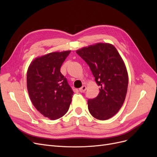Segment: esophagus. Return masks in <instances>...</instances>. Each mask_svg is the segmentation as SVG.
Returning <instances> with one entry per match:
<instances>
[{"label": "esophagus", "mask_w": 157, "mask_h": 157, "mask_svg": "<svg viewBox=\"0 0 157 157\" xmlns=\"http://www.w3.org/2000/svg\"><path fill=\"white\" fill-rule=\"evenodd\" d=\"M86 86H82L81 88L79 89V92H81V93H83V92L86 91Z\"/></svg>", "instance_id": "34e87169"}]
</instances>
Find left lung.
<instances>
[{"instance_id": "1", "label": "left lung", "mask_w": 157, "mask_h": 157, "mask_svg": "<svg viewBox=\"0 0 157 157\" xmlns=\"http://www.w3.org/2000/svg\"><path fill=\"white\" fill-rule=\"evenodd\" d=\"M76 52L89 65L100 87L98 96L88 99L89 112L98 120H107L118 112L126 98L128 75L124 61L109 43L99 42Z\"/></svg>"}]
</instances>
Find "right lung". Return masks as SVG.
Here are the masks:
<instances>
[{
  "label": "right lung",
  "instance_id": "right-lung-1",
  "mask_svg": "<svg viewBox=\"0 0 157 157\" xmlns=\"http://www.w3.org/2000/svg\"><path fill=\"white\" fill-rule=\"evenodd\" d=\"M71 50L55 52L31 61L27 72V91L33 105L42 115L56 120L67 112L73 92L60 72Z\"/></svg>",
  "mask_w": 157,
  "mask_h": 157
}]
</instances>
